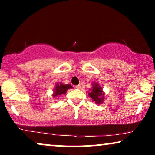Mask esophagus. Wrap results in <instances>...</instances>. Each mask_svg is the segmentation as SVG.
<instances>
[{"mask_svg":"<svg viewBox=\"0 0 155 155\" xmlns=\"http://www.w3.org/2000/svg\"><path fill=\"white\" fill-rule=\"evenodd\" d=\"M81 85H80V84L77 85V86H76V89H81Z\"/></svg>","mask_w":155,"mask_h":155,"instance_id":"34e87169","label":"esophagus"}]
</instances>
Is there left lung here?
<instances>
[{"mask_svg":"<svg viewBox=\"0 0 155 155\" xmlns=\"http://www.w3.org/2000/svg\"><path fill=\"white\" fill-rule=\"evenodd\" d=\"M91 84L92 88H90L89 91H87L88 95L96 104H102L105 101V97H105L106 93L103 90L102 87L97 81H93Z\"/></svg>","mask_w":155,"mask_h":155,"instance_id":"1","label":"left lung"}]
</instances>
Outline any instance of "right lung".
Here are the masks:
<instances>
[{"instance_id":"obj_1","label":"right lung","mask_w":155,"mask_h":155,"mask_svg":"<svg viewBox=\"0 0 155 155\" xmlns=\"http://www.w3.org/2000/svg\"><path fill=\"white\" fill-rule=\"evenodd\" d=\"M73 87L71 84H65L62 82H57L55 84L53 93L51 94V97L55 98L58 96H61L62 95H65L66 93L68 90L72 89Z\"/></svg>"}]
</instances>
